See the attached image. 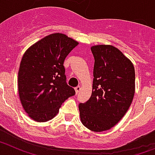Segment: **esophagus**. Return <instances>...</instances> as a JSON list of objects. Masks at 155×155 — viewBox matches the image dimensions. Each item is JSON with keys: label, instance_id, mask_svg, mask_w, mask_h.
<instances>
[{"label": "esophagus", "instance_id": "esophagus-1", "mask_svg": "<svg viewBox=\"0 0 155 155\" xmlns=\"http://www.w3.org/2000/svg\"><path fill=\"white\" fill-rule=\"evenodd\" d=\"M81 86H78V87H75V92H76V94H78V93L81 91Z\"/></svg>", "mask_w": 155, "mask_h": 155}]
</instances>
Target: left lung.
<instances>
[{
    "label": "left lung",
    "instance_id": "1",
    "mask_svg": "<svg viewBox=\"0 0 155 155\" xmlns=\"http://www.w3.org/2000/svg\"><path fill=\"white\" fill-rule=\"evenodd\" d=\"M94 58L91 98L78 105L82 124L93 132L109 130L130 106L135 93L133 63L112 45L91 47Z\"/></svg>",
    "mask_w": 155,
    "mask_h": 155
}]
</instances>
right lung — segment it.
Returning a JSON list of instances; mask_svg holds the SVG:
<instances>
[{"instance_id":"right-lung-1","label":"right lung","mask_w":155,"mask_h":155,"mask_svg":"<svg viewBox=\"0 0 155 155\" xmlns=\"http://www.w3.org/2000/svg\"><path fill=\"white\" fill-rule=\"evenodd\" d=\"M79 42L63 33L50 34L25 52L18 77L19 98L34 121L47 122L59 113L64 101L75 94L66 83L64 62Z\"/></svg>"}]
</instances>
